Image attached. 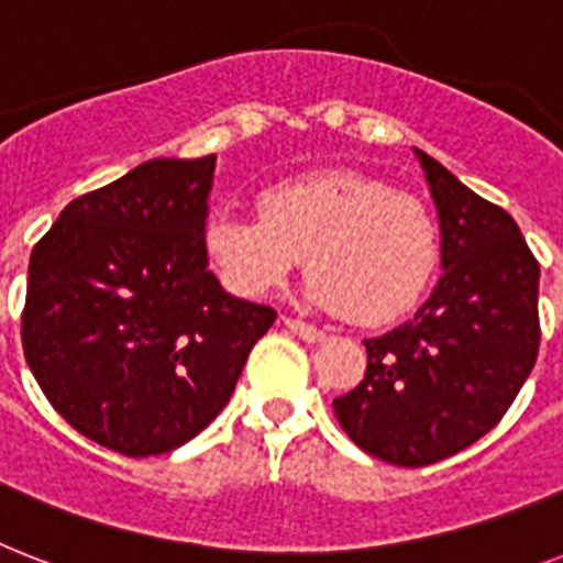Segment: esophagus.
Returning <instances> with one entry per match:
<instances>
[{"instance_id":"1","label":"esophagus","mask_w":563,"mask_h":563,"mask_svg":"<svg viewBox=\"0 0 563 563\" xmlns=\"http://www.w3.org/2000/svg\"><path fill=\"white\" fill-rule=\"evenodd\" d=\"M283 327L289 329L291 335L300 338V341H306V344H318V341H323V338H327V332H323V329L300 321V318H283Z\"/></svg>"}]
</instances>
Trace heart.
Returning <instances> with one entry per match:
<instances>
[{"instance_id": "1", "label": "heart", "mask_w": 563, "mask_h": 563, "mask_svg": "<svg viewBox=\"0 0 563 563\" xmlns=\"http://www.w3.org/2000/svg\"><path fill=\"white\" fill-rule=\"evenodd\" d=\"M260 217L217 210L205 251L231 295L268 297L309 266V297L361 327L408 314L440 268L442 240L431 208L364 173L286 178L257 199Z\"/></svg>"}]
</instances>
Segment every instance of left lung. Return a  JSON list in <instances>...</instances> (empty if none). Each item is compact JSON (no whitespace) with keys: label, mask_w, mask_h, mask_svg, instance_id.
<instances>
[{"label":"left lung","mask_w":563,"mask_h":563,"mask_svg":"<svg viewBox=\"0 0 563 563\" xmlns=\"http://www.w3.org/2000/svg\"><path fill=\"white\" fill-rule=\"evenodd\" d=\"M419 162L440 210L445 274L410 321L364 341V378L332 401L361 451L405 468L440 463L486 437L541 344V268L518 222L431 155L419 153Z\"/></svg>","instance_id":"8db88e82"}]
</instances>
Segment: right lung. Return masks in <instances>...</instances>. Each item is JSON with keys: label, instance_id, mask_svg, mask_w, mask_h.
Instances as JSON below:
<instances>
[{"label": "right lung", "instance_id": "right-lung-1", "mask_svg": "<svg viewBox=\"0 0 563 563\" xmlns=\"http://www.w3.org/2000/svg\"><path fill=\"white\" fill-rule=\"evenodd\" d=\"M213 167L217 155L144 162L68 202L31 251L25 361L75 431L123 456L205 431L277 318L208 272Z\"/></svg>", "mask_w": 563, "mask_h": 563}]
</instances>
